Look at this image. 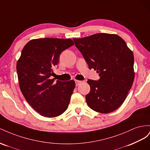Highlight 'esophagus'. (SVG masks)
I'll use <instances>...</instances> for the list:
<instances>
[{
  "label": "esophagus",
  "mask_w": 150,
  "mask_h": 150,
  "mask_svg": "<svg viewBox=\"0 0 150 150\" xmlns=\"http://www.w3.org/2000/svg\"><path fill=\"white\" fill-rule=\"evenodd\" d=\"M82 82V81L76 80H75V85H76V86H78V85H79Z\"/></svg>",
  "instance_id": "obj_1"
}]
</instances>
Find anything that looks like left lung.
Instances as JSON below:
<instances>
[{
	"mask_svg": "<svg viewBox=\"0 0 150 150\" xmlns=\"http://www.w3.org/2000/svg\"><path fill=\"white\" fill-rule=\"evenodd\" d=\"M90 69L100 79L88 80L91 87L85 99L92 110L109 113L126 99L134 79V56L122 38L116 35L98 33L73 39Z\"/></svg>",
	"mask_w": 150,
	"mask_h": 150,
	"instance_id": "1",
	"label": "left lung"
}]
</instances>
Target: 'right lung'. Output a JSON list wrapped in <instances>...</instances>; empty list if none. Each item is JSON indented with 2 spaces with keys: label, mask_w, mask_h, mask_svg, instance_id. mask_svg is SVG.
Returning a JSON list of instances; mask_svg holds the SVG:
<instances>
[{
  "label": "right lung",
  "mask_w": 150,
  "mask_h": 150,
  "mask_svg": "<svg viewBox=\"0 0 150 150\" xmlns=\"http://www.w3.org/2000/svg\"><path fill=\"white\" fill-rule=\"evenodd\" d=\"M74 45L71 39L39 38L29 41L17 63L21 91L28 104L42 116L57 117L68 108L74 80L51 79L63 51Z\"/></svg>",
  "instance_id": "1"
}]
</instances>
